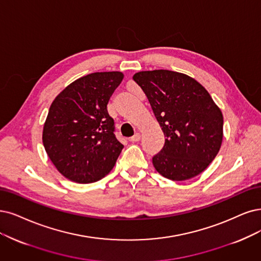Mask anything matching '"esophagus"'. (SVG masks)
I'll use <instances>...</instances> for the list:
<instances>
[{
    "mask_svg": "<svg viewBox=\"0 0 261 261\" xmlns=\"http://www.w3.org/2000/svg\"><path fill=\"white\" fill-rule=\"evenodd\" d=\"M140 140H141V134L140 133H136L133 137L130 138L131 142H139Z\"/></svg>",
    "mask_w": 261,
    "mask_h": 261,
    "instance_id": "1",
    "label": "esophagus"
}]
</instances>
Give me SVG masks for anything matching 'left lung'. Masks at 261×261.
Listing matches in <instances>:
<instances>
[{
	"instance_id": "obj_1",
	"label": "left lung",
	"mask_w": 261,
	"mask_h": 261,
	"mask_svg": "<svg viewBox=\"0 0 261 261\" xmlns=\"http://www.w3.org/2000/svg\"><path fill=\"white\" fill-rule=\"evenodd\" d=\"M133 80L146 94L165 133V146L152 157L171 180L199 175L218 153L224 117L206 89L192 77L169 70L142 71Z\"/></svg>"
}]
</instances>
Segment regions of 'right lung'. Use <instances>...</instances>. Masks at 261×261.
<instances>
[{
    "instance_id": "obj_1",
    "label": "right lung",
    "mask_w": 261,
    "mask_h": 261,
    "mask_svg": "<svg viewBox=\"0 0 261 261\" xmlns=\"http://www.w3.org/2000/svg\"><path fill=\"white\" fill-rule=\"evenodd\" d=\"M121 72H96L76 80L51 103L43 129L48 157L61 174L88 184L114 168L123 148L116 139L108 103Z\"/></svg>"
}]
</instances>
